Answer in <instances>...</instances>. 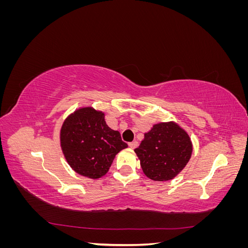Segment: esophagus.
I'll list each match as a JSON object with an SVG mask.
<instances>
[{
	"instance_id": "34e87169",
	"label": "esophagus",
	"mask_w": 248,
	"mask_h": 248,
	"mask_svg": "<svg viewBox=\"0 0 248 248\" xmlns=\"http://www.w3.org/2000/svg\"><path fill=\"white\" fill-rule=\"evenodd\" d=\"M138 146H139V142H138L137 140H134V141L129 142V147H130L131 149H136Z\"/></svg>"
}]
</instances>
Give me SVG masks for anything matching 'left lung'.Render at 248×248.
Instances as JSON below:
<instances>
[{
  "instance_id": "8db88e82",
  "label": "left lung",
  "mask_w": 248,
  "mask_h": 248,
  "mask_svg": "<svg viewBox=\"0 0 248 248\" xmlns=\"http://www.w3.org/2000/svg\"><path fill=\"white\" fill-rule=\"evenodd\" d=\"M192 149L189 134L176 122L170 121L154 124L134 152L149 179L169 181L186 167Z\"/></svg>"
}]
</instances>
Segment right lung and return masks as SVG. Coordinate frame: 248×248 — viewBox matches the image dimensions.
<instances>
[{"label": "right lung", "instance_id": "1", "mask_svg": "<svg viewBox=\"0 0 248 248\" xmlns=\"http://www.w3.org/2000/svg\"><path fill=\"white\" fill-rule=\"evenodd\" d=\"M60 144L70 168L93 180L106 175L116 155L128 147L108 126L104 112L92 107L79 108L64 120Z\"/></svg>", "mask_w": 248, "mask_h": 248}]
</instances>
